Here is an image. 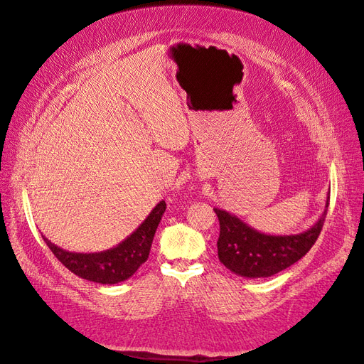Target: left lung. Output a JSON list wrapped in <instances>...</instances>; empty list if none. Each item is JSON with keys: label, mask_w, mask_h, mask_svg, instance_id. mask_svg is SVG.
Segmentation results:
<instances>
[{"label": "left lung", "mask_w": 364, "mask_h": 364, "mask_svg": "<svg viewBox=\"0 0 364 364\" xmlns=\"http://www.w3.org/2000/svg\"><path fill=\"white\" fill-rule=\"evenodd\" d=\"M329 197L315 225L295 235H271L247 226L234 213L215 208L220 220L218 258L229 271L246 278H266L303 258L318 238L328 213Z\"/></svg>", "instance_id": "obj_1"}]
</instances>
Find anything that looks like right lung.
Instances as JSON below:
<instances>
[{"label": "right lung", "mask_w": 364, "mask_h": 364, "mask_svg": "<svg viewBox=\"0 0 364 364\" xmlns=\"http://www.w3.org/2000/svg\"><path fill=\"white\" fill-rule=\"evenodd\" d=\"M166 203L160 201L151 210L147 218L139 225L124 241L115 247L102 252H69L53 245L46 237L44 243L49 246L52 254L66 266L70 272L101 284H117L132 277L138 267L149 258L155 230L160 225Z\"/></svg>", "instance_id": "obj_1"}]
</instances>
